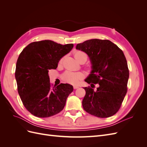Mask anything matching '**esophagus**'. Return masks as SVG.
<instances>
[{"instance_id":"esophagus-1","label":"esophagus","mask_w":147,"mask_h":147,"mask_svg":"<svg viewBox=\"0 0 147 147\" xmlns=\"http://www.w3.org/2000/svg\"><path fill=\"white\" fill-rule=\"evenodd\" d=\"M79 87L78 86H74V89H75V90H76V89L78 88Z\"/></svg>"}]
</instances>
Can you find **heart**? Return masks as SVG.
Listing matches in <instances>:
<instances>
[{
	"instance_id": "b5f03b06",
	"label": "heart",
	"mask_w": 147,
	"mask_h": 147,
	"mask_svg": "<svg viewBox=\"0 0 147 147\" xmlns=\"http://www.w3.org/2000/svg\"><path fill=\"white\" fill-rule=\"evenodd\" d=\"M74 57L79 63L83 59H85L86 61L88 59V56L85 53L82 51H76L74 53ZM63 61V58H61L59 61V63H61ZM84 77V75L82 72H66L63 76L62 79L63 81L72 84H77L78 82L83 80Z\"/></svg>"
}]
</instances>
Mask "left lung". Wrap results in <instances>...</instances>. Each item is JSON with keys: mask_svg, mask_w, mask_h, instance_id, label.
Returning <instances> with one entry per match:
<instances>
[{"mask_svg": "<svg viewBox=\"0 0 147 147\" xmlns=\"http://www.w3.org/2000/svg\"><path fill=\"white\" fill-rule=\"evenodd\" d=\"M76 49L86 53L92 64L91 72L84 81L91 87L99 84L96 91L84 88V110L99 118L113 116L121 107L127 90L129 73L123 51L109 40L100 39L78 43Z\"/></svg>", "mask_w": 147, "mask_h": 147, "instance_id": "8db88e82", "label": "left lung"}]
</instances>
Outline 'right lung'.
<instances>
[{
    "mask_svg": "<svg viewBox=\"0 0 147 147\" xmlns=\"http://www.w3.org/2000/svg\"><path fill=\"white\" fill-rule=\"evenodd\" d=\"M73 47L72 43L63 45L45 40L30 43L20 53L15 70L18 92L25 108L34 116L47 118L63 110L73 86L61 83L53 87L48 71L56 69Z\"/></svg>",
    "mask_w": 147,
    "mask_h": 147,
    "instance_id": "add662e5",
    "label": "right lung"
}]
</instances>
